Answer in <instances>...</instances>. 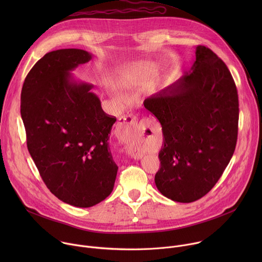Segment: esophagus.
Instances as JSON below:
<instances>
[{"mask_svg":"<svg viewBox=\"0 0 262 262\" xmlns=\"http://www.w3.org/2000/svg\"><path fill=\"white\" fill-rule=\"evenodd\" d=\"M137 123V120L135 117L130 115L122 116L119 118V121L116 124L115 127V138L118 140L119 143H126L129 137V134ZM126 154L134 160H140L142 158V152L140 151V149L129 147L126 149Z\"/></svg>","mask_w":262,"mask_h":262,"instance_id":"34e87169","label":"esophagus"}]
</instances>
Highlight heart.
I'll use <instances>...</instances> for the list:
<instances>
[{"mask_svg": "<svg viewBox=\"0 0 262 262\" xmlns=\"http://www.w3.org/2000/svg\"><path fill=\"white\" fill-rule=\"evenodd\" d=\"M120 96H121V98H122V97H123V95H122V94H120Z\"/></svg>", "mask_w": 262, "mask_h": 262, "instance_id": "1", "label": "heart"}]
</instances>
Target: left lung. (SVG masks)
<instances>
[{
    "label": "left lung",
    "instance_id": "8db88e82",
    "mask_svg": "<svg viewBox=\"0 0 262 262\" xmlns=\"http://www.w3.org/2000/svg\"><path fill=\"white\" fill-rule=\"evenodd\" d=\"M144 102L164 136L158 190L176 202L200 199L217 182L236 145L238 95L229 69L198 46L191 70Z\"/></svg>",
    "mask_w": 262,
    "mask_h": 262
}]
</instances>
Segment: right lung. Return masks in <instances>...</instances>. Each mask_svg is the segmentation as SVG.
<instances>
[{
	"instance_id": "right-lung-1",
	"label": "right lung",
	"mask_w": 262,
	"mask_h": 262,
	"mask_svg": "<svg viewBox=\"0 0 262 262\" xmlns=\"http://www.w3.org/2000/svg\"><path fill=\"white\" fill-rule=\"evenodd\" d=\"M92 57L80 49L46 54L28 73L20 96L28 150L48 189L76 207L104 200L118 171L107 142L116 118L102 111L93 85L71 72Z\"/></svg>"
}]
</instances>
